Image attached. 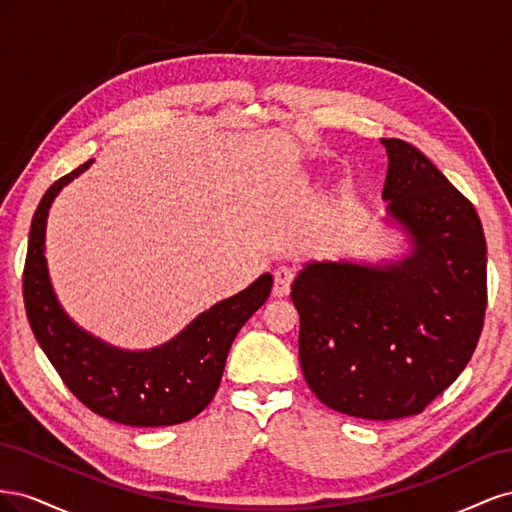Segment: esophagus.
<instances>
[{
	"label": "esophagus",
	"mask_w": 512,
	"mask_h": 512,
	"mask_svg": "<svg viewBox=\"0 0 512 512\" xmlns=\"http://www.w3.org/2000/svg\"><path fill=\"white\" fill-rule=\"evenodd\" d=\"M294 280V271L290 267H280L275 271V282H273V294L277 299H284L290 294V284Z\"/></svg>",
	"instance_id": "1"
}]
</instances>
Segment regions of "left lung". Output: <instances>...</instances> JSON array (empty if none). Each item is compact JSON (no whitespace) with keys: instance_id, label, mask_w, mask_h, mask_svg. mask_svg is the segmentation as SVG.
Masks as SVG:
<instances>
[{"instance_id":"obj_1","label":"left lung","mask_w":512,"mask_h":512,"mask_svg":"<svg viewBox=\"0 0 512 512\" xmlns=\"http://www.w3.org/2000/svg\"><path fill=\"white\" fill-rule=\"evenodd\" d=\"M382 224L399 252L309 260L292 282L309 389L365 421L421 414L468 365L487 307V243L470 200L425 153L380 138Z\"/></svg>"}]
</instances>
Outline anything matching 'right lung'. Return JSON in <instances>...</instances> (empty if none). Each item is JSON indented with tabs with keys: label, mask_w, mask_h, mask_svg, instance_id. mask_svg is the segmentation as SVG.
Here are the masks:
<instances>
[{
	"label": "right lung",
	"mask_w": 512,
	"mask_h": 512,
	"mask_svg": "<svg viewBox=\"0 0 512 512\" xmlns=\"http://www.w3.org/2000/svg\"><path fill=\"white\" fill-rule=\"evenodd\" d=\"M91 164L94 160L55 181L34 213L23 273L29 324L61 380L91 412L130 427L185 423L211 404L228 350L243 324L269 299L273 275L262 273L153 348H119L79 327L59 303L51 282L46 220L59 192Z\"/></svg>",
	"instance_id": "obj_1"
}]
</instances>
